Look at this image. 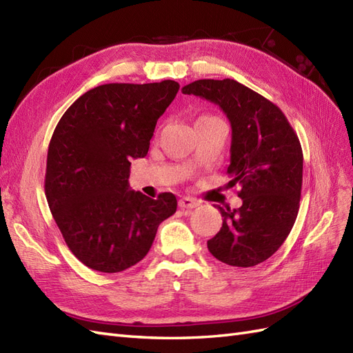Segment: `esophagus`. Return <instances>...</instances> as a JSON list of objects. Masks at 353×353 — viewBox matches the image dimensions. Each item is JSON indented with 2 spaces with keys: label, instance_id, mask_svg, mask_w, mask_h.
<instances>
[{
  "label": "esophagus",
  "instance_id": "esophagus-1",
  "mask_svg": "<svg viewBox=\"0 0 353 353\" xmlns=\"http://www.w3.org/2000/svg\"><path fill=\"white\" fill-rule=\"evenodd\" d=\"M196 205H200V201L195 200L192 196H183L179 200L180 209H195Z\"/></svg>",
  "mask_w": 353,
  "mask_h": 353
}]
</instances>
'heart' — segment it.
<instances>
[{
	"instance_id": "1",
	"label": "heart",
	"mask_w": 353,
	"mask_h": 353,
	"mask_svg": "<svg viewBox=\"0 0 353 353\" xmlns=\"http://www.w3.org/2000/svg\"><path fill=\"white\" fill-rule=\"evenodd\" d=\"M203 119H204V117H203Z\"/></svg>"
}]
</instances>
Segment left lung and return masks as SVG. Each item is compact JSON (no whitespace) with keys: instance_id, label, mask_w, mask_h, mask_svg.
<instances>
[{"instance_id":"obj_1","label":"left lung","mask_w":353,"mask_h":353,"mask_svg":"<svg viewBox=\"0 0 353 353\" xmlns=\"http://www.w3.org/2000/svg\"><path fill=\"white\" fill-rule=\"evenodd\" d=\"M188 95L218 104L231 123V176L240 209H222V228L207 241L210 254L232 267L264 263L283 245L300 209L303 149L280 108L232 79L195 80Z\"/></svg>"}]
</instances>
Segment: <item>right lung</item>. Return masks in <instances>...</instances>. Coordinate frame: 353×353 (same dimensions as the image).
I'll return each instance as SVG.
<instances>
[{
	"label": "right lung",
	"instance_id": "right-lung-1",
	"mask_svg": "<svg viewBox=\"0 0 353 353\" xmlns=\"http://www.w3.org/2000/svg\"><path fill=\"white\" fill-rule=\"evenodd\" d=\"M179 83H107L62 114L48 150L44 192L68 249L86 267L119 273L148 255L162 221L176 213L171 192L157 200L130 189L131 159L150 139Z\"/></svg>",
	"mask_w": 353,
	"mask_h": 353
}]
</instances>
